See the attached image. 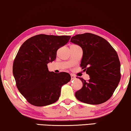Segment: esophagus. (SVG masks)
Masks as SVG:
<instances>
[{"mask_svg": "<svg viewBox=\"0 0 131 131\" xmlns=\"http://www.w3.org/2000/svg\"><path fill=\"white\" fill-rule=\"evenodd\" d=\"M71 79H72V80H75V79H76V77H75L73 75L71 74Z\"/></svg>", "mask_w": 131, "mask_h": 131, "instance_id": "1", "label": "esophagus"}]
</instances>
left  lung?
Masks as SVG:
<instances>
[{
  "label": "left lung",
  "mask_w": 131,
  "mask_h": 131,
  "mask_svg": "<svg viewBox=\"0 0 131 131\" xmlns=\"http://www.w3.org/2000/svg\"><path fill=\"white\" fill-rule=\"evenodd\" d=\"M71 42L82 48L80 66L90 76L88 81L78 78L83 86L75 93V97L86 104L106 102L121 80V63L116 51L104 38L91 33L77 34L71 38Z\"/></svg>",
  "instance_id": "1"
}]
</instances>
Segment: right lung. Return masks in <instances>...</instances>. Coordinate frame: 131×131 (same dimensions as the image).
Listing matches in <instances>:
<instances>
[{
    "mask_svg": "<svg viewBox=\"0 0 131 131\" xmlns=\"http://www.w3.org/2000/svg\"><path fill=\"white\" fill-rule=\"evenodd\" d=\"M71 36L39 34L28 38L19 48L13 64L16 86L30 104L45 106L58 100L62 86L70 81L68 73L49 72L47 64L56 58L57 50Z\"/></svg>",
    "mask_w": 131,
    "mask_h": 131,
    "instance_id": "obj_1",
    "label": "right lung"
}]
</instances>
